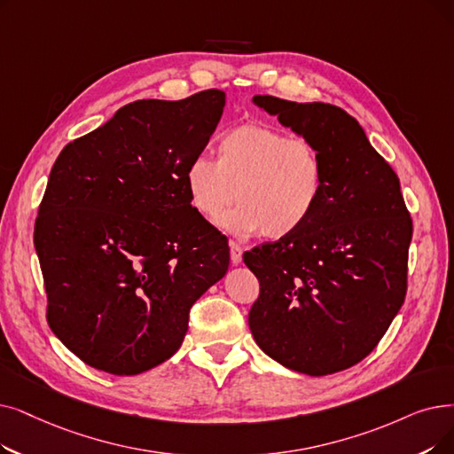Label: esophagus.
<instances>
[{"mask_svg":"<svg viewBox=\"0 0 454 454\" xmlns=\"http://www.w3.org/2000/svg\"><path fill=\"white\" fill-rule=\"evenodd\" d=\"M230 260L233 265H239L243 260V247L238 241H230Z\"/></svg>","mask_w":454,"mask_h":454,"instance_id":"1","label":"esophagus"}]
</instances>
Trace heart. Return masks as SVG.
Returning a JSON list of instances; mask_svg holds the SVG:
<instances>
[{"mask_svg": "<svg viewBox=\"0 0 454 454\" xmlns=\"http://www.w3.org/2000/svg\"><path fill=\"white\" fill-rule=\"evenodd\" d=\"M184 185L189 206L206 223H219L238 194L241 206L221 221L228 231L286 239L319 207L326 172L319 148L306 137L243 124L221 137L216 160L192 157Z\"/></svg>", "mask_w": 454, "mask_h": 454, "instance_id": "1", "label": "heart"}]
</instances>
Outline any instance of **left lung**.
Here are the masks:
<instances>
[{
  "mask_svg": "<svg viewBox=\"0 0 454 454\" xmlns=\"http://www.w3.org/2000/svg\"><path fill=\"white\" fill-rule=\"evenodd\" d=\"M252 102L319 148L326 185L308 224L247 252L260 282L248 326L260 348L309 377L348 369L379 345L406 294L411 219L397 174L341 107Z\"/></svg>",
  "mask_w": 454,
  "mask_h": 454,
  "instance_id": "obj_1",
  "label": "left lung"
}]
</instances>
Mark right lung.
<instances>
[{"instance_id": "add662e5", "label": "right lung", "mask_w": 454, "mask_h": 454, "mask_svg": "<svg viewBox=\"0 0 454 454\" xmlns=\"http://www.w3.org/2000/svg\"><path fill=\"white\" fill-rule=\"evenodd\" d=\"M226 94L137 100L68 143L35 223L48 325L87 365L145 372L184 343L189 309L228 270L224 235L187 200L184 172Z\"/></svg>"}]
</instances>
